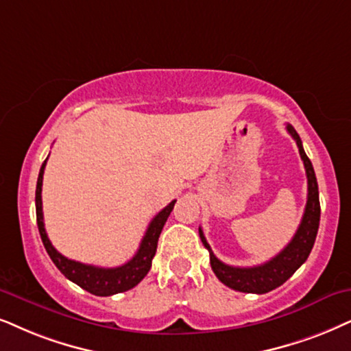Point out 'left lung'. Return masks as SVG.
Here are the masks:
<instances>
[{"label":"left lung","mask_w":351,"mask_h":351,"mask_svg":"<svg viewBox=\"0 0 351 351\" xmlns=\"http://www.w3.org/2000/svg\"><path fill=\"white\" fill-rule=\"evenodd\" d=\"M287 131L296 141L301 160L304 163L306 176H308V201H306L303 219H301L300 227L296 230L295 237L291 238V241L267 263L254 265V267H233V265H228L217 259L210 246H208L206 237H204L202 230L199 228V237H201L202 245L207 247L208 254H210V265L217 278L223 285L233 288L237 291H243V293L263 295L283 285L304 264V261L308 259L309 252L313 250L314 241H316L319 220H321V204H319L316 173H314L311 160L304 152L298 132L295 131L291 124H287Z\"/></svg>","instance_id":"1"}]
</instances>
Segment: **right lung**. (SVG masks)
<instances>
[{"instance_id": "right-lung-1", "label": "right lung", "mask_w": 351, "mask_h": 351, "mask_svg": "<svg viewBox=\"0 0 351 351\" xmlns=\"http://www.w3.org/2000/svg\"><path fill=\"white\" fill-rule=\"evenodd\" d=\"M47 160L42 163V168H40L38 173L37 189H35V210H37V225L40 237H42L43 246H45L48 256L51 257L53 264L60 269V272L63 274L66 278H69L71 282H74L76 285L84 288V290H87L88 293L92 295L110 296L134 288L150 270L155 251H157L158 237H160L163 225H165L168 215L171 214L176 201H171L165 208H162V210L154 217L152 221L149 223L147 232H145L143 241H141L139 250H137L134 257H132L131 261H128L126 264L119 265V267L105 269L97 267V265L77 263V261L68 259V257L60 254V252L53 247L50 239L47 237L42 210V183Z\"/></svg>"}]
</instances>
